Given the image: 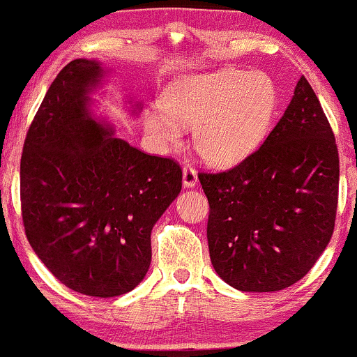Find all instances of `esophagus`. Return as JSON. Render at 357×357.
<instances>
[{
	"mask_svg": "<svg viewBox=\"0 0 357 357\" xmlns=\"http://www.w3.org/2000/svg\"><path fill=\"white\" fill-rule=\"evenodd\" d=\"M183 184L184 188H195L198 184V173L190 165L183 167Z\"/></svg>",
	"mask_w": 357,
	"mask_h": 357,
	"instance_id": "obj_1",
	"label": "esophagus"
}]
</instances>
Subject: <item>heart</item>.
Returning <instances> with one entry per match:
<instances>
[{"instance_id": "1", "label": "heart", "mask_w": 357, "mask_h": 357, "mask_svg": "<svg viewBox=\"0 0 357 357\" xmlns=\"http://www.w3.org/2000/svg\"><path fill=\"white\" fill-rule=\"evenodd\" d=\"M277 109V87L264 72L238 68L192 73L165 92V109L144 110V127L155 144L181 141L195 126V149L213 166H235L267 136Z\"/></svg>"}]
</instances>
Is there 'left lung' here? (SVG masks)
I'll return each instance as SVG.
<instances>
[{
    "label": "left lung",
    "mask_w": 357,
    "mask_h": 357,
    "mask_svg": "<svg viewBox=\"0 0 357 357\" xmlns=\"http://www.w3.org/2000/svg\"><path fill=\"white\" fill-rule=\"evenodd\" d=\"M198 178L216 273L241 292H277L301 280L333 236L339 191L333 129L305 77L255 153Z\"/></svg>",
    "instance_id": "8db88e82"
}]
</instances>
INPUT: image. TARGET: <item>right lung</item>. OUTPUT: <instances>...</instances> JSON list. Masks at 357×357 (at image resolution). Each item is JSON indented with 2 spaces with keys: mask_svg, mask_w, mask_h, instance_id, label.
I'll return each instance as SVG.
<instances>
[{
  "mask_svg": "<svg viewBox=\"0 0 357 357\" xmlns=\"http://www.w3.org/2000/svg\"><path fill=\"white\" fill-rule=\"evenodd\" d=\"M110 70L77 59L53 80L24 139L20 188L26 238L63 285L117 297L151 265V231L181 191V167L116 136L96 114ZM130 116L142 102L126 96Z\"/></svg>",
  "mask_w": 357,
  "mask_h": 357,
  "instance_id": "add662e5",
  "label": "right lung"
}]
</instances>
